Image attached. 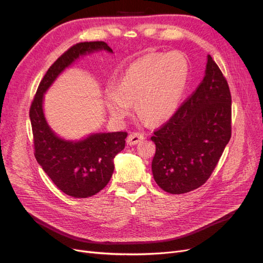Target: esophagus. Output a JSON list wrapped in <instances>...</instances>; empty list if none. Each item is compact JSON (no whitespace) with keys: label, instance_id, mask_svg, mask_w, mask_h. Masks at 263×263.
<instances>
[{"label":"esophagus","instance_id":"esophagus-1","mask_svg":"<svg viewBox=\"0 0 263 263\" xmlns=\"http://www.w3.org/2000/svg\"><path fill=\"white\" fill-rule=\"evenodd\" d=\"M144 139H145V136H144V135H142L141 133L136 132V133H132V134H129V136L127 137V142H128L129 145H137L138 142L142 141Z\"/></svg>","mask_w":263,"mask_h":263}]
</instances>
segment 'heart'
Wrapping results in <instances>:
<instances>
[{
    "label": "heart",
    "mask_w": 263,
    "mask_h": 263,
    "mask_svg": "<svg viewBox=\"0 0 263 263\" xmlns=\"http://www.w3.org/2000/svg\"><path fill=\"white\" fill-rule=\"evenodd\" d=\"M189 72V62L180 53L147 54L125 70L115 89L106 91L108 112L122 121L132 113V102L136 101L138 114L149 123L168 121L180 105Z\"/></svg>",
    "instance_id": "heart-1"
}]
</instances>
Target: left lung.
I'll use <instances>...</instances> for the list:
<instances>
[{"mask_svg": "<svg viewBox=\"0 0 263 263\" xmlns=\"http://www.w3.org/2000/svg\"><path fill=\"white\" fill-rule=\"evenodd\" d=\"M232 137V95L209 54L205 77L169 121L154 132L151 168L157 184L171 194L203 185Z\"/></svg>", "mask_w": 263, "mask_h": 263, "instance_id": "8db88e82", "label": "left lung"}]
</instances>
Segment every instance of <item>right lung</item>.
Listing matches in <instances>:
<instances>
[{
  "label": "right lung",
  "mask_w": 263,
  "mask_h": 263,
  "mask_svg": "<svg viewBox=\"0 0 263 263\" xmlns=\"http://www.w3.org/2000/svg\"><path fill=\"white\" fill-rule=\"evenodd\" d=\"M102 49L112 52L105 42L71 46L42 79L29 108L36 160L59 190L73 197H89L106 186L114 171L113 159L125 148L127 133H100L80 141L63 140L46 123L43 98L63 69L80 55Z\"/></svg>",
  "instance_id": "obj_1"
}]
</instances>
